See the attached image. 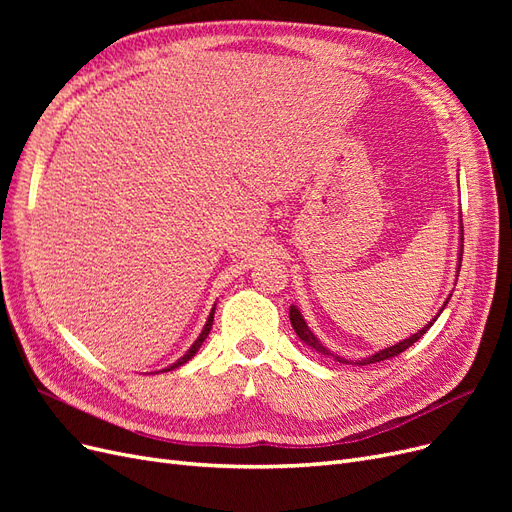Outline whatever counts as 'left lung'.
<instances>
[{
  "label": "left lung",
  "instance_id": "obj_1",
  "mask_svg": "<svg viewBox=\"0 0 512 512\" xmlns=\"http://www.w3.org/2000/svg\"><path fill=\"white\" fill-rule=\"evenodd\" d=\"M461 243H463V226H461ZM461 256H463V245H461V250H459V262H461ZM459 269H461V265H457V277H459ZM451 299V297H448ZM448 299L444 301V305H442V309L446 307V303H448ZM442 309H440V314H442ZM438 314V316H440ZM436 316V318H438ZM436 318H433L429 324H425V327L418 331V333H414L412 337H408V339H404V342H399V344H395V346H391V348H384V350H380V352H376V354H371V356H367V359H361V361H346L344 356H337V354H333L329 348H324L322 344H320V339L312 333V329L307 327L305 324V320H303V314L299 312L297 307L294 305H290V324H292V329H294V333H297L299 337H301V342L303 344H307L309 348H314L316 352H320V354H324V356H333L335 361H339V363H346V365H369V363H380V361H386V359H391V356H397V354H401L404 350H408L414 342H418V339H421L427 331H429V327L433 322H436Z\"/></svg>",
  "mask_w": 512,
  "mask_h": 512
}]
</instances>
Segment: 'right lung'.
<instances>
[{
  "instance_id": "add662e5",
  "label": "right lung",
  "mask_w": 512,
  "mask_h": 512,
  "mask_svg": "<svg viewBox=\"0 0 512 512\" xmlns=\"http://www.w3.org/2000/svg\"><path fill=\"white\" fill-rule=\"evenodd\" d=\"M213 314H215V307L211 309V314H209V318H207V324H205V327H203V331H200V335H198V339H196V342L192 344V348L188 350V352H185L183 356H181V359L177 361V363H173V365H170V367H166V369H162V371H173V369H177L179 365H183V363H188L190 359H192V356L198 352V348L200 346H203V342H205V339H207V335H209V331H211V324H213Z\"/></svg>"
}]
</instances>
